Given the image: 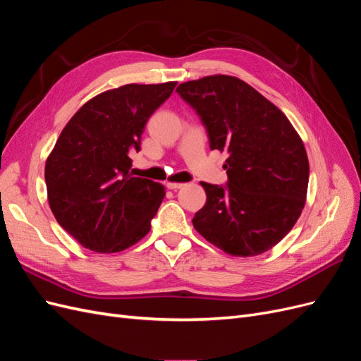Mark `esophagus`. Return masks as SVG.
<instances>
[{"label": "esophagus", "instance_id": "esophagus-1", "mask_svg": "<svg viewBox=\"0 0 361 361\" xmlns=\"http://www.w3.org/2000/svg\"><path fill=\"white\" fill-rule=\"evenodd\" d=\"M185 183H178V182H169L167 183V188L169 190H179V188H182Z\"/></svg>", "mask_w": 361, "mask_h": 361}]
</instances>
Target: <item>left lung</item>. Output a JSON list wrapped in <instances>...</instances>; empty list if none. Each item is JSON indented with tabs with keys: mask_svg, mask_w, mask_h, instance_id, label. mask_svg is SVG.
Instances as JSON below:
<instances>
[{
	"mask_svg": "<svg viewBox=\"0 0 361 361\" xmlns=\"http://www.w3.org/2000/svg\"><path fill=\"white\" fill-rule=\"evenodd\" d=\"M176 92L199 114L211 149L227 154L226 187L200 182L206 203L194 228L231 256L265 253L302 212L309 185L302 140L281 110L236 76H204Z\"/></svg>",
	"mask_w": 361,
	"mask_h": 361,
	"instance_id": "obj_1",
	"label": "left lung"
}]
</instances>
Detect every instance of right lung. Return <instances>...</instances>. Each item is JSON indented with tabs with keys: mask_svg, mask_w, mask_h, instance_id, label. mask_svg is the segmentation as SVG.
Wrapping results in <instances>:
<instances>
[{
	"mask_svg": "<svg viewBox=\"0 0 361 361\" xmlns=\"http://www.w3.org/2000/svg\"><path fill=\"white\" fill-rule=\"evenodd\" d=\"M176 81L126 84L85 102L47 159L49 207L82 247L117 253L137 244L166 195L164 185L129 174L149 117Z\"/></svg>",
	"mask_w": 361,
	"mask_h": 361,
	"instance_id": "right-lung-1",
	"label": "right lung"
}]
</instances>
